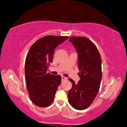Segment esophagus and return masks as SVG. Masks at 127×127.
<instances>
[{
	"label": "esophagus",
	"instance_id": "obj_1",
	"mask_svg": "<svg viewBox=\"0 0 127 127\" xmlns=\"http://www.w3.org/2000/svg\"><path fill=\"white\" fill-rule=\"evenodd\" d=\"M62 82L65 81H67V78L64 77V76H62Z\"/></svg>",
	"mask_w": 127,
	"mask_h": 127
}]
</instances>
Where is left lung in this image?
Here are the masks:
<instances>
[{
	"mask_svg": "<svg viewBox=\"0 0 127 127\" xmlns=\"http://www.w3.org/2000/svg\"><path fill=\"white\" fill-rule=\"evenodd\" d=\"M78 54V68L81 80L72 84L68 93V102L73 108L83 110L92 104L97 96L102 79L101 58L95 46L89 38L71 37L69 39Z\"/></svg>",
	"mask_w": 127,
	"mask_h": 127,
	"instance_id": "1",
	"label": "left lung"
}]
</instances>
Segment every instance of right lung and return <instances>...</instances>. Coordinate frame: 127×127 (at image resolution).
Listing matches in <instances>:
<instances>
[{"mask_svg":"<svg viewBox=\"0 0 127 127\" xmlns=\"http://www.w3.org/2000/svg\"><path fill=\"white\" fill-rule=\"evenodd\" d=\"M68 38L47 35L38 39L29 50L25 64L26 86L30 99L37 106L46 107L54 100L62 77L46 72L53 62L55 49Z\"/></svg>","mask_w":127,"mask_h":127,"instance_id":"right-lung-1","label":"right lung"}]
</instances>
